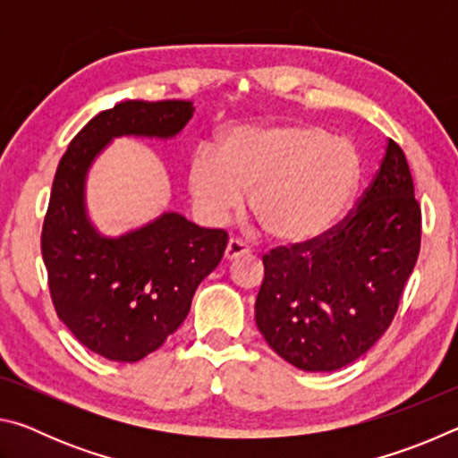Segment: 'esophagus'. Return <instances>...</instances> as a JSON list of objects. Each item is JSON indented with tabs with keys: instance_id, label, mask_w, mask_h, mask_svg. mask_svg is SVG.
<instances>
[{
	"instance_id": "obj_1",
	"label": "esophagus",
	"mask_w": 458,
	"mask_h": 458,
	"mask_svg": "<svg viewBox=\"0 0 458 458\" xmlns=\"http://www.w3.org/2000/svg\"><path fill=\"white\" fill-rule=\"evenodd\" d=\"M248 252H250V248H248L244 242H240V240L232 238L226 246V252H224V259L236 260L240 257H244V254H248Z\"/></svg>"
}]
</instances>
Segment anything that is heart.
Instances as JSON below:
<instances>
[{"instance_id": "heart-1", "label": "heart", "mask_w": 458, "mask_h": 458, "mask_svg": "<svg viewBox=\"0 0 458 458\" xmlns=\"http://www.w3.org/2000/svg\"><path fill=\"white\" fill-rule=\"evenodd\" d=\"M360 182V155L345 139L307 123L242 125L218 137V153L199 149L188 188L208 222L250 212L270 238L309 242L344 218Z\"/></svg>"}]
</instances>
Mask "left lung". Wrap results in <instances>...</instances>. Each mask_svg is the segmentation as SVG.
I'll use <instances>...</instances> for the list:
<instances>
[{"instance_id": "8db88e82", "label": "left lung", "mask_w": 458, "mask_h": 458, "mask_svg": "<svg viewBox=\"0 0 458 458\" xmlns=\"http://www.w3.org/2000/svg\"><path fill=\"white\" fill-rule=\"evenodd\" d=\"M420 206L392 139L355 210L323 236L265 254L254 319L267 344L303 371H335L390 327L420 252Z\"/></svg>"}]
</instances>
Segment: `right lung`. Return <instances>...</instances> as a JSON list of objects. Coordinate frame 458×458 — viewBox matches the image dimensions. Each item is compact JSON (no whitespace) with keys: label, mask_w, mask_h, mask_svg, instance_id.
I'll use <instances>...</instances> for the list:
<instances>
[{"label":"right lung","mask_w":458,"mask_h":458,"mask_svg":"<svg viewBox=\"0 0 458 458\" xmlns=\"http://www.w3.org/2000/svg\"><path fill=\"white\" fill-rule=\"evenodd\" d=\"M191 100H125L81 129L54 175L42 259L60 321L84 347L133 363L159 350L190 313L198 284L220 265L228 234L164 212L145 226L105 236L87 210V177L117 137L174 139Z\"/></svg>","instance_id":"add662e5"}]
</instances>
